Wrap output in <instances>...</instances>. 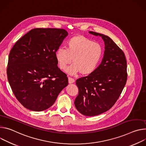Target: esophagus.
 Returning a JSON list of instances; mask_svg holds the SVG:
<instances>
[{"mask_svg":"<svg viewBox=\"0 0 146 146\" xmlns=\"http://www.w3.org/2000/svg\"><path fill=\"white\" fill-rule=\"evenodd\" d=\"M75 82V79L71 77H68V82L69 84H72Z\"/></svg>","mask_w":146,"mask_h":146,"instance_id":"esophagus-1","label":"esophagus"}]
</instances>
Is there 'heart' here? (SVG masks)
Wrapping results in <instances>:
<instances>
[{
	"instance_id": "heart-1",
	"label": "heart",
	"mask_w": 146,
	"mask_h": 146,
	"mask_svg": "<svg viewBox=\"0 0 146 146\" xmlns=\"http://www.w3.org/2000/svg\"><path fill=\"white\" fill-rule=\"evenodd\" d=\"M103 56L102 46L82 35L71 38L67 43L66 49L61 47L55 53L58 67L62 70L72 60L73 64L67 70L71 75L79 72L83 75L92 74L99 66Z\"/></svg>"
}]
</instances>
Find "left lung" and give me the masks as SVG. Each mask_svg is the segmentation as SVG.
I'll list each match as a JSON object with an SVG mask.
<instances>
[{"label":"left lung","mask_w":146,"mask_h":146,"mask_svg":"<svg viewBox=\"0 0 146 146\" xmlns=\"http://www.w3.org/2000/svg\"><path fill=\"white\" fill-rule=\"evenodd\" d=\"M101 36L105 50L101 64L91 74L76 80L79 93L75 100L76 110L85 116L98 115L110 110L120 96L127 80V63L123 51L109 36Z\"/></svg>","instance_id":"left-lung-1"}]
</instances>
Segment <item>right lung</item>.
Segmentation results:
<instances>
[{"label":"right lung","instance_id":"add662e5","mask_svg":"<svg viewBox=\"0 0 146 146\" xmlns=\"http://www.w3.org/2000/svg\"><path fill=\"white\" fill-rule=\"evenodd\" d=\"M68 35L64 29H32L11 49L8 81L16 99L26 108L34 111L48 108L68 85L67 75L58 67L55 57Z\"/></svg>","mask_w":146,"mask_h":146}]
</instances>
